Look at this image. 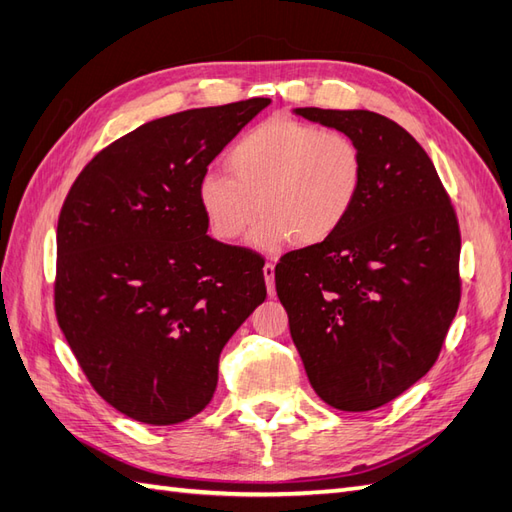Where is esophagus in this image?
I'll return each instance as SVG.
<instances>
[{
    "label": "esophagus",
    "mask_w": 512,
    "mask_h": 512,
    "mask_svg": "<svg viewBox=\"0 0 512 512\" xmlns=\"http://www.w3.org/2000/svg\"><path fill=\"white\" fill-rule=\"evenodd\" d=\"M264 279H266V288H268V295L273 297L275 295V264H266L264 266Z\"/></svg>",
    "instance_id": "34e87169"
}]
</instances>
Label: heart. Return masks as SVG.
Masks as SVG:
<instances>
[{
  "label": "heart",
  "mask_w": 512,
  "mask_h": 512,
  "mask_svg": "<svg viewBox=\"0 0 512 512\" xmlns=\"http://www.w3.org/2000/svg\"><path fill=\"white\" fill-rule=\"evenodd\" d=\"M226 171L198 182V202L215 239H242L264 215L253 244L314 246L332 237L354 209L363 156L354 140L288 116L255 125L226 154Z\"/></svg>",
  "instance_id": "b5f03b06"
}]
</instances>
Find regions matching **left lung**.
Listing matches in <instances>:
<instances>
[{
    "label": "left lung",
    "instance_id": "left-lung-1",
    "mask_svg": "<svg viewBox=\"0 0 512 512\" xmlns=\"http://www.w3.org/2000/svg\"><path fill=\"white\" fill-rule=\"evenodd\" d=\"M350 136L363 182L343 226L279 259L275 286L317 396L372 411L436 363L460 306V226L416 138L367 110L297 107Z\"/></svg>",
    "mask_w": 512,
    "mask_h": 512
}]
</instances>
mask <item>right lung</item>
I'll return each instance as SVG.
<instances>
[{
	"label": "right lung",
	"instance_id": "obj_1",
	"mask_svg": "<svg viewBox=\"0 0 512 512\" xmlns=\"http://www.w3.org/2000/svg\"><path fill=\"white\" fill-rule=\"evenodd\" d=\"M268 105L140 125L85 165L61 206L54 312L96 394L127 418L162 427L200 413L222 347L266 299L259 255L206 235L198 182Z\"/></svg>",
	"mask_w": 512,
	"mask_h": 512
}]
</instances>
